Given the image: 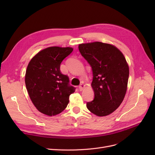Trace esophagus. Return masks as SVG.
I'll return each mask as SVG.
<instances>
[{
  "instance_id": "obj_1",
  "label": "esophagus",
  "mask_w": 155,
  "mask_h": 155,
  "mask_svg": "<svg viewBox=\"0 0 155 155\" xmlns=\"http://www.w3.org/2000/svg\"><path fill=\"white\" fill-rule=\"evenodd\" d=\"M84 88H85V85H83V84L81 83V85L79 86V90L80 91H82L83 90Z\"/></svg>"
}]
</instances>
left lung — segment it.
<instances>
[{"label": "left lung", "instance_id": "1", "mask_svg": "<svg viewBox=\"0 0 155 155\" xmlns=\"http://www.w3.org/2000/svg\"><path fill=\"white\" fill-rule=\"evenodd\" d=\"M79 50L91 65L94 98L87 109L98 116L113 112L122 103L127 88L129 69L123 54L110 44L94 42L79 45Z\"/></svg>", "mask_w": 155, "mask_h": 155}]
</instances>
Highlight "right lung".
Listing matches in <instances>:
<instances>
[{
    "instance_id": "1",
    "label": "right lung",
    "mask_w": 155,
    "mask_h": 155,
    "mask_svg": "<svg viewBox=\"0 0 155 155\" xmlns=\"http://www.w3.org/2000/svg\"><path fill=\"white\" fill-rule=\"evenodd\" d=\"M72 51L70 47H48L37 53L28 65V92L37 109L46 115L55 116L63 111L70 95L75 92L68 77L60 71L61 63Z\"/></svg>"
}]
</instances>
